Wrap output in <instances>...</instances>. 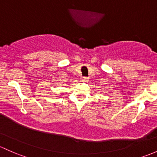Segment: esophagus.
Listing matches in <instances>:
<instances>
[{
	"mask_svg": "<svg viewBox=\"0 0 157 157\" xmlns=\"http://www.w3.org/2000/svg\"><path fill=\"white\" fill-rule=\"evenodd\" d=\"M80 80H81L82 81H88V80H89V77H80Z\"/></svg>",
	"mask_w": 157,
	"mask_h": 157,
	"instance_id": "esophagus-1",
	"label": "esophagus"
}]
</instances>
